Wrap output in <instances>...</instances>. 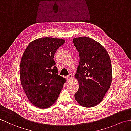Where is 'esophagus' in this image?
<instances>
[{
    "instance_id": "obj_1",
    "label": "esophagus",
    "mask_w": 131,
    "mask_h": 131,
    "mask_svg": "<svg viewBox=\"0 0 131 131\" xmlns=\"http://www.w3.org/2000/svg\"><path fill=\"white\" fill-rule=\"evenodd\" d=\"M72 78V75H71V74L69 75L68 76H67V79H68V81H69V80H70Z\"/></svg>"
}]
</instances>
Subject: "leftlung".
Here are the masks:
<instances>
[{"instance_id": "8db88e82", "label": "left lung", "mask_w": 131, "mask_h": 131, "mask_svg": "<svg viewBox=\"0 0 131 131\" xmlns=\"http://www.w3.org/2000/svg\"><path fill=\"white\" fill-rule=\"evenodd\" d=\"M79 53L80 62L75 77L79 88L75 98L85 107L102 101L112 81V66L108 53L103 46L88 37L73 39Z\"/></svg>"}]
</instances>
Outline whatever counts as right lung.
<instances>
[{
    "label": "right lung",
    "instance_id": "right-lung-1",
    "mask_svg": "<svg viewBox=\"0 0 131 131\" xmlns=\"http://www.w3.org/2000/svg\"><path fill=\"white\" fill-rule=\"evenodd\" d=\"M61 39L42 38L30 43L22 56L20 77L31 103L41 108L52 105L66 80L58 75L53 60L56 51L65 43Z\"/></svg>",
    "mask_w": 131,
    "mask_h": 131
}]
</instances>
